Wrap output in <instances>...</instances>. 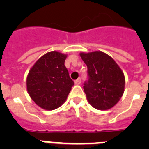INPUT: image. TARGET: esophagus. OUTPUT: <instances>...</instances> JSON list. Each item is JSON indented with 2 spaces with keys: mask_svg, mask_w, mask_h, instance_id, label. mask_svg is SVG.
I'll return each mask as SVG.
<instances>
[{
  "mask_svg": "<svg viewBox=\"0 0 149 149\" xmlns=\"http://www.w3.org/2000/svg\"><path fill=\"white\" fill-rule=\"evenodd\" d=\"M81 79L79 77L78 79H77L76 81H74V84H76V85H79V84H81Z\"/></svg>",
  "mask_w": 149,
  "mask_h": 149,
  "instance_id": "obj_1",
  "label": "esophagus"
}]
</instances>
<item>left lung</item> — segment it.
I'll list each match as a JSON object with an SVG mask.
<instances>
[{"instance_id":"obj_1","label":"left lung","mask_w":149,"mask_h":149,"mask_svg":"<svg viewBox=\"0 0 149 149\" xmlns=\"http://www.w3.org/2000/svg\"><path fill=\"white\" fill-rule=\"evenodd\" d=\"M87 65L89 80L84 89L94 108L106 110L115 106L125 91V75L115 60L101 51L80 53Z\"/></svg>"}]
</instances>
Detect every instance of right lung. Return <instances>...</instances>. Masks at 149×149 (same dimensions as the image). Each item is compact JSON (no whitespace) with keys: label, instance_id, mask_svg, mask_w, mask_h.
Here are the masks:
<instances>
[{"label":"right lung","instance_id":"add662e5","mask_svg":"<svg viewBox=\"0 0 149 149\" xmlns=\"http://www.w3.org/2000/svg\"><path fill=\"white\" fill-rule=\"evenodd\" d=\"M66 57L65 54L50 51L41 56L29 71L27 93L41 108H58L70 93L74 82L64 64Z\"/></svg>","mask_w":149,"mask_h":149}]
</instances>
